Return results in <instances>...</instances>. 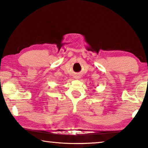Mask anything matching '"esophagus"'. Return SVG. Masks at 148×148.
I'll return each instance as SVG.
<instances>
[{"label": "esophagus", "mask_w": 148, "mask_h": 148, "mask_svg": "<svg viewBox=\"0 0 148 148\" xmlns=\"http://www.w3.org/2000/svg\"><path fill=\"white\" fill-rule=\"evenodd\" d=\"M76 78H79V76H76Z\"/></svg>", "instance_id": "esophagus-1"}]
</instances>
